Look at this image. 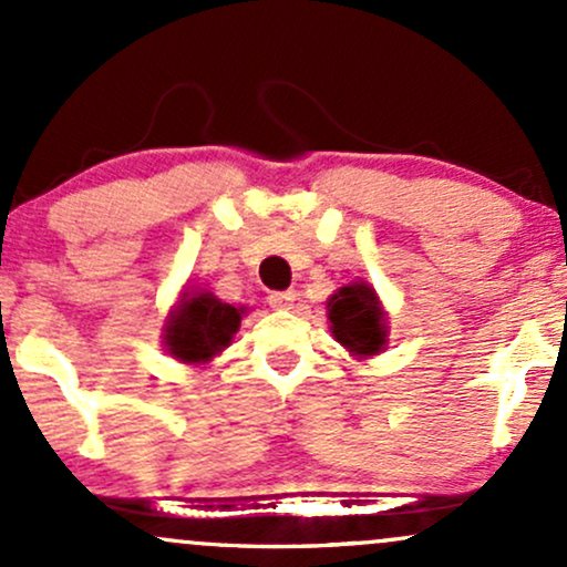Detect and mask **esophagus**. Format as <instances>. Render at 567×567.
Instances as JSON below:
<instances>
[{
    "label": "esophagus",
    "mask_w": 567,
    "mask_h": 567,
    "mask_svg": "<svg viewBox=\"0 0 567 567\" xmlns=\"http://www.w3.org/2000/svg\"><path fill=\"white\" fill-rule=\"evenodd\" d=\"M292 303H296V290L271 292V296H269V306H271V309H290Z\"/></svg>",
    "instance_id": "obj_1"
}]
</instances>
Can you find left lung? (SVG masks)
Masks as SVG:
<instances>
[{
  "label": "left lung",
  "instance_id": "8db88e82",
  "mask_svg": "<svg viewBox=\"0 0 567 567\" xmlns=\"http://www.w3.org/2000/svg\"><path fill=\"white\" fill-rule=\"evenodd\" d=\"M328 320L336 341L354 354H379L386 343V315L375 290L365 282L338 290L328 301Z\"/></svg>",
  "mask_w": 567,
  "mask_h": 567
}]
</instances>
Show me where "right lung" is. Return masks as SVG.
I'll return each mask as SVG.
<instances>
[{
  "instance_id": "1",
  "label": "right lung",
  "mask_w": 567,
  "mask_h": 567,
  "mask_svg": "<svg viewBox=\"0 0 567 567\" xmlns=\"http://www.w3.org/2000/svg\"><path fill=\"white\" fill-rule=\"evenodd\" d=\"M239 320H243V311L218 301L210 292L184 296L167 324L171 354L184 362H207L213 354L229 347L239 330Z\"/></svg>"
}]
</instances>
